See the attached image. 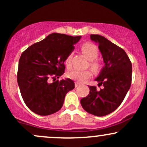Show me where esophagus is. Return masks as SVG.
I'll use <instances>...</instances> for the list:
<instances>
[{"label":"esophagus","mask_w":147,"mask_h":147,"mask_svg":"<svg viewBox=\"0 0 147 147\" xmlns=\"http://www.w3.org/2000/svg\"><path fill=\"white\" fill-rule=\"evenodd\" d=\"M79 85H80V84H79L78 83V82H75V88L78 87Z\"/></svg>","instance_id":"1"}]
</instances>
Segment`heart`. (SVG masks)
I'll use <instances>...</instances> for the list:
<instances>
[{
	"label": "heart",
	"instance_id": "obj_1",
	"mask_svg": "<svg viewBox=\"0 0 147 147\" xmlns=\"http://www.w3.org/2000/svg\"><path fill=\"white\" fill-rule=\"evenodd\" d=\"M82 50L87 58L90 61H92L90 62V67L92 70L95 72L98 71L99 69V63L94 61L97 58L99 55L98 48H97V46L93 43H86L82 45ZM72 57V53L71 52L69 54L65 59V65L68 68H70L71 66ZM91 76H92V73L90 70H81L78 69H73V70H70L67 72V77L68 78L75 80L77 82H79V83H83L87 81L88 79L90 78Z\"/></svg>",
	"mask_w": 147,
	"mask_h": 147
}]
</instances>
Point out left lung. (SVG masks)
Wrapping results in <instances>:
<instances>
[{
	"mask_svg": "<svg viewBox=\"0 0 147 147\" xmlns=\"http://www.w3.org/2000/svg\"><path fill=\"white\" fill-rule=\"evenodd\" d=\"M90 39L98 44L104 66L95 80L103 88L89 86L90 92L81 99L83 109L96 116H105L122 104L131 84L132 64L123 49L99 34H91Z\"/></svg>",
	"mask_w": 147,
	"mask_h": 147,
	"instance_id": "1",
	"label": "left lung"
}]
</instances>
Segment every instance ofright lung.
Here are the masks:
<instances>
[{"instance_id": "obj_1", "label": "right lung", "mask_w": 147, "mask_h": 147, "mask_svg": "<svg viewBox=\"0 0 147 147\" xmlns=\"http://www.w3.org/2000/svg\"><path fill=\"white\" fill-rule=\"evenodd\" d=\"M81 38L52 33L22 53L17 82L23 101L32 112L39 115L57 112L63 106L65 95L75 88L70 79H56L64 73V62Z\"/></svg>"}]
</instances>
